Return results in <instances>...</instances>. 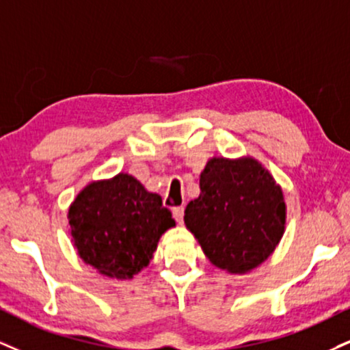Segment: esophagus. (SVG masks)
<instances>
[{
    "label": "esophagus",
    "mask_w": 350,
    "mask_h": 350,
    "mask_svg": "<svg viewBox=\"0 0 350 350\" xmlns=\"http://www.w3.org/2000/svg\"><path fill=\"white\" fill-rule=\"evenodd\" d=\"M172 217H174V220L179 223V225H183V220H184V207H174L172 208Z\"/></svg>",
    "instance_id": "34e87169"
}]
</instances>
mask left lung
Instances as JSON below:
<instances>
[{
  "label": "left lung",
  "mask_w": 350,
  "mask_h": 350,
  "mask_svg": "<svg viewBox=\"0 0 350 350\" xmlns=\"http://www.w3.org/2000/svg\"><path fill=\"white\" fill-rule=\"evenodd\" d=\"M199 184V197L184 212L186 228L215 267L228 273L254 271L284 237L282 187L252 157L210 158Z\"/></svg>",
  "instance_id": "obj_1"
}]
</instances>
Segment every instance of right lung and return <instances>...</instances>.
Masks as SVG:
<instances>
[{
	"instance_id": "obj_1",
	"label": "right lung",
	"mask_w": 350,
	"mask_h": 350,
	"mask_svg": "<svg viewBox=\"0 0 350 350\" xmlns=\"http://www.w3.org/2000/svg\"><path fill=\"white\" fill-rule=\"evenodd\" d=\"M73 246L100 275L130 280L153 259L161 234L176 226L161 197L135 176L91 180L68 208Z\"/></svg>"
}]
</instances>
